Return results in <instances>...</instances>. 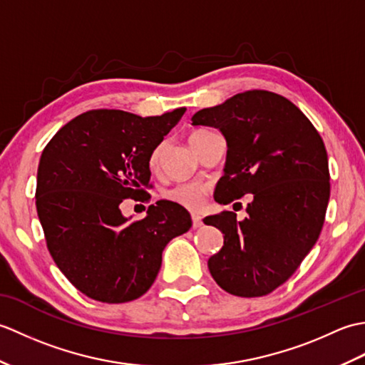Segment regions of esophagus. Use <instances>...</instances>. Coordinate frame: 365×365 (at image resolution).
<instances>
[{"label": "esophagus", "mask_w": 365, "mask_h": 365, "mask_svg": "<svg viewBox=\"0 0 365 365\" xmlns=\"http://www.w3.org/2000/svg\"><path fill=\"white\" fill-rule=\"evenodd\" d=\"M191 220H192V229H199V227H202V226H204L202 218H200L199 215H192V216H191Z\"/></svg>", "instance_id": "esophagus-1"}]
</instances>
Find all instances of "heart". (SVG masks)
<instances>
[{
  "label": "heart",
  "mask_w": 365,
  "mask_h": 365,
  "mask_svg": "<svg viewBox=\"0 0 365 365\" xmlns=\"http://www.w3.org/2000/svg\"><path fill=\"white\" fill-rule=\"evenodd\" d=\"M205 133H207L205 130L195 131V133L190 136V144L192 145V143H195L199 136H202ZM160 158H161V145L155 147L149 157V168L152 170L158 168ZM205 195H207L205 185H200L196 182H188V183H178V185H175V187L166 190L165 199L169 200V202H174V204L188 208V210H197V208L204 205Z\"/></svg>",
  "instance_id": "1"
}]
</instances>
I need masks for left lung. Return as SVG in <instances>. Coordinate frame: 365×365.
<instances>
[{
    "instance_id": "obj_1",
    "label": "left lung",
    "mask_w": 365,
    "mask_h": 365,
    "mask_svg": "<svg viewBox=\"0 0 365 365\" xmlns=\"http://www.w3.org/2000/svg\"><path fill=\"white\" fill-rule=\"evenodd\" d=\"M191 120L220 128L227 141L216 202L254 197L243 221L234 212L204 220L224 234L208 269L222 290L263 297L289 281L320 237L331 191L323 139L297 105L260 89L204 108Z\"/></svg>"
}]
</instances>
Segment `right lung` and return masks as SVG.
<instances>
[{"label":"right lung","mask_w":365,"mask_h":365,"mask_svg":"<svg viewBox=\"0 0 365 365\" xmlns=\"http://www.w3.org/2000/svg\"><path fill=\"white\" fill-rule=\"evenodd\" d=\"M187 108L141 118L92 110L67 122L45 145L37 169L36 207L58 268L86 297L119 304L150 289L161 254L188 232L182 205L158 200L128 221L123 199L149 202V157Z\"/></svg>","instance_id":"obj_1"}]
</instances>
